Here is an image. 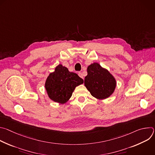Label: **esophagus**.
<instances>
[{"instance_id": "34e87169", "label": "esophagus", "mask_w": 155, "mask_h": 155, "mask_svg": "<svg viewBox=\"0 0 155 155\" xmlns=\"http://www.w3.org/2000/svg\"><path fill=\"white\" fill-rule=\"evenodd\" d=\"M78 75H79V77H80L81 78H83V74L81 73V72H78Z\"/></svg>"}]
</instances>
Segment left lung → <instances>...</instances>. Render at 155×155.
Segmentation results:
<instances>
[{"label":"left lung","instance_id":"left-lung-1","mask_svg":"<svg viewBox=\"0 0 155 155\" xmlns=\"http://www.w3.org/2000/svg\"><path fill=\"white\" fill-rule=\"evenodd\" d=\"M84 85L91 94L99 99H104L111 95L116 87V80L98 63H93L87 69Z\"/></svg>","mask_w":155,"mask_h":155}]
</instances>
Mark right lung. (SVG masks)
<instances>
[{
	"label": "right lung",
	"instance_id": "add662e5",
	"mask_svg": "<svg viewBox=\"0 0 155 155\" xmlns=\"http://www.w3.org/2000/svg\"><path fill=\"white\" fill-rule=\"evenodd\" d=\"M83 83V80L77 74L70 72L67 68L59 64L48 77L45 88L51 100L64 104L71 98L75 87Z\"/></svg>",
	"mask_w": 155,
	"mask_h": 155
}]
</instances>
